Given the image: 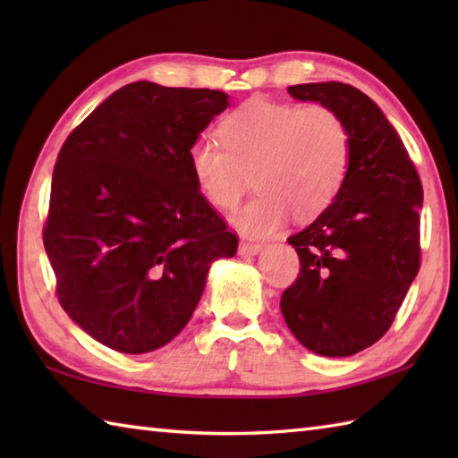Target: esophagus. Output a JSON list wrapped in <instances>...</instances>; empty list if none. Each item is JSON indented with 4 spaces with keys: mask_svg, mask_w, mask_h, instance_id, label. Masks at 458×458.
I'll return each mask as SVG.
<instances>
[{
    "mask_svg": "<svg viewBox=\"0 0 458 458\" xmlns=\"http://www.w3.org/2000/svg\"><path fill=\"white\" fill-rule=\"evenodd\" d=\"M261 248H264V246L254 244V242H242L238 251H240L242 256H256V254H259Z\"/></svg>",
    "mask_w": 458,
    "mask_h": 458,
    "instance_id": "1",
    "label": "esophagus"
}]
</instances>
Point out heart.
Listing matches in <instances>:
<instances>
[{"mask_svg": "<svg viewBox=\"0 0 458 458\" xmlns=\"http://www.w3.org/2000/svg\"><path fill=\"white\" fill-rule=\"evenodd\" d=\"M220 138L199 140L189 161L214 207H236L256 171L259 189L232 222L246 236H269L295 212L315 218L336 199L350 167V133L327 106L248 100L220 123Z\"/></svg>", "mask_w": 458, "mask_h": 458, "instance_id": "1", "label": "heart"}]
</instances>
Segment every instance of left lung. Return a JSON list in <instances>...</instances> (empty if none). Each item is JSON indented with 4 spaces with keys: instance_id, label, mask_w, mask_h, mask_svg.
<instances>
[{
    "instance_id": "left-lung-1",
    "label": "left lung",
    "mask_w": 458,
    "mask_h": 458,
    "mask_svg": "<svg viewBox=\"0 0 458 458\" xmlns=\"http://www.w3.org/2000/svg\"><path fill=\"white\" fill-rule=\"evenodd\" d=\"M287 92L335 110L352 153L336 199L287 238L301 271L281 295V313L310 352L352 356L386 335L420 271L421 181L394 125L364 92L343 82Z\"/></svg>"
}]
</instances>
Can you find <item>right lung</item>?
<instances>
[{
  "instance_id": "right-lung-1",
  "label": "right lung",
  "mask_w": 458,
  "mask_h": 458,
  "mask_svg": "<svg viewBox=\"0 0 458 458\" xmlns=\"http://www.w3.org/2000/svg\"><path fill=\"white\" fill-rule=\"evenodd\" d=\"M228 94L140 81L108 96L56 157L45 251L66 315L123 354L187 327L210 266L238 238L202 197L189 153Z\"/></svg>"
}]
</instances>
